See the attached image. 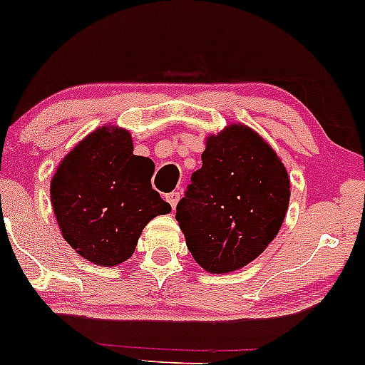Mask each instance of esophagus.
I'll list each match as a JSON object with an SVG mask.
<instances>
[{"label":"esophagus","instance_id":"1","mask_svg":"<svg viewBox=\"0 0 365 365\" xmlns=\"http://www.w3.org/2000/svg\"><path fill=\"white\" fill-rule=\"evenodd\" d=\"M166 201L170 202V206L175 210L176 204H178V201H180V192H170V194L166 195Z\"/></svg>","mask_w":365,"mask_h":365}]
</instances>
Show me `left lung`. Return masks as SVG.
Here are the masks:
<instances>
[{"mask_svg": "<svg viewBox=\"0 0 365 365\" xmlns=\"http://www.w3.org/2000/svg\"><path fill=\"white\" fill-rule=\"evenodd\" d=\"M201 159L175 218L195 262L227 274L274 241L289 204V178L272 147L242 124L207 138Z\"/></svg>", "mask_w": 365, "mask_h": 365, "instance_id": "obj_1", "label": "left lung"}]
</instances>
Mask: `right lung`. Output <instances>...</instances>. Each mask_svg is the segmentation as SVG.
Instances as JSON below:
<instances>
[{"label":"right lung","mask_w":365,"mask_h":365,"mask_svg":"<svg viewBox=\"0 0 365 365\" xmlns=\"http://www.w3.org/2000/svg\"><path fill=\"white\" fill-rule=\"evenodd\" d=\"M154 163L133 154L128 131L100 128L63 158L51 204L63 239L88 262L119 265L154 216L171 206L150 185Z\"/></svg>","instance_id":"add662e5"}]
</instances>
